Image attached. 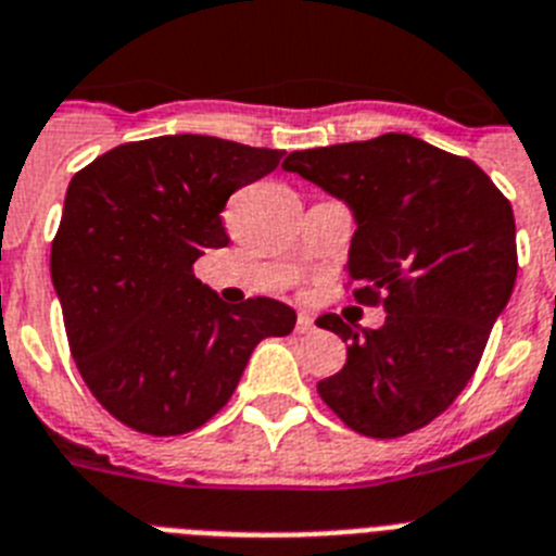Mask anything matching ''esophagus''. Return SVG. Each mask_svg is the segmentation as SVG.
I'll list each match as a JSON object with an SVG mask.
<instances>
[{
  "instance_id": "obj_1",
  "label": "esophagus",
  "mask_w": 556,
  "mask_h": 556,
  "mask_svg": "<svg viewBox=\"0 0 556 556\" xmlns=\"http://www.w3.org/2000/svg\"><path fill=\"white\" fill-rule=\"evenodd\" d=\"M311 331H314V317L302 311L300 317H296V333H311Z\"/></svg>"
}]
</instances>
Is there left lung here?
<instances>
[{"mask_svg":"<svg viewBox=\"0 0 556 556\" xmlns=\"http://www.w3.org/2000/svg\"><path fill=\"white\" fill-rule=\"evenodd\" d=\"M282 168L345 202L359 302L386 305L380 328L323 314L349 359L319 396L365 437H403L448 408L480 365L511 300L517 231L511 202L471 160L408 134L293 151Z\"/></svg>","mask_w":556,"mask_h":556,"instance_id":"obj_1","label":"left lung"}]
</instances>
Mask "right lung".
Returning <instances> with one entry per match:
<instances>
[{"label":"right lung","mask_w":556,"mask_h":556,"mask_svg":"<svg viewBox=\"0 0 556 556\" xmlns=\"http://www.w3.org/2000/svg\"><path fill=\"white\" fill-rule=\"evenodd\" d=\"M282 151L200 134L128 142L71 179L51 248L53 291L85 386L119 422L176 437L231 400L265 337L296 311L256 296L228 305L193 277L225 248V202Z\"/></svg>","instance_id":"1"}]
</instances>
